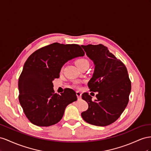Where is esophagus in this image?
<instances>
[{"label":"esophagus","mask_w":151,"mask_h":151,"mask_svg":"<svg viewBox=\"0 0 151 151\" xmlns=\"http://www.w3.org/2000/svg\"><path fill=\"white\" fill-rule=\"evenodd\" d=\"M76 96H77V97H78V99H81V93L80 92H79V91H77V92H76Z\"/></svg>","instance_id":"esophagus-1"}]
</instances>
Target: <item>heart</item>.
I'll use <instances>...</instances> for the list:
<instances>
[{
	"mask_svg": "<svg viewBox=\"0 0 151 151\" xmlns=\"http://www.w3.org/2000/svg\"><path fill=\"white\" fill-rule=\"evenodd\" d=\"M88 64V62L87 60H86L85 59H80L78 60H77V61H76V66L78 68L80 67L81 66L83 65V64ZM76 84H77V83Z\"/></svg>",
	"mask_w": 151,
	"mask_h": 151,
	"instance_id": "1",
	"label": "heart"
}]
</instances>
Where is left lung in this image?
I'll return each mask as SVG.
<instances>
[{
    "instance_id": "8db88e82",
    "label": "left lung",
    "mask_w": 151,
    "mask_h": 151,
    "mask_svg": "<svg viewBox=\"0 0 151 151\" xmlns=\"http://www.w3.org/2000/svg\"><path fill=\"white\" fill-rule=\"evenodd\" d=\"M81 47L94 64L93 75L88 83L90 91L97 92L94 101L88 93L82 94L88 108L81 113V117L93 125H109L119 118L128 103L131 82L127 68L104 45Z\"/></svg>"
}]
</instances>
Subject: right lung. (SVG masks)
<instances>
[{
  "label": "right lung",
  "instance_id": "obj_1",
  "mask_svg": "<svg viewBox=\"0 0 151 151\" xmlns=\"http://www.w3.org/2000/svg\"><path fill=\"white\" fill-rule=\"evenodd\" d=\"M77 44L53 43L31 54L19 78V101L29 122L38 127H49L63 118L66 106L77 100L76 92L65 88L54 93L52 81L58 78L63 65L70 60L83 56Z\"/></svg>",
  "mask_w": 151,
  "mask_h": 151
}]
</instances>
